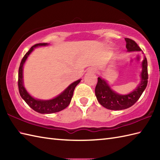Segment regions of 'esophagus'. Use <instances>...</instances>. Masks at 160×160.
<instances>
[{"mask_svg": "<svg viewBox=\"0 0 160 160\" xmlns=\"http://www.w3.org/2000/svg\"><path fill=\"white\" fill-rule=\"evenodd\" d=\"M92 71H93V72H96L97 69H92Z\"/></svg>", "mask_w": 160, "mask_h": 160, "instance_id": "esophagus-1", "label": "esophagus"}]
</instances>
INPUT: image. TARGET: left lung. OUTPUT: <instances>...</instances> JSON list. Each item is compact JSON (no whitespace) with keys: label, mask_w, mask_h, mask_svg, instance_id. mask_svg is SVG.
Masks as SVG:
<instances>
[{"label":"left lung","mask_w":160,"mask_h":160,"mask_svg":"<svg viewBox=\"0 0 160 160\" xmlns=\"http://www.w3.org/2000/svg\"><path fill=\"white\" fill-rule=\"evenodd\" d=\"M128 52L141 51L140 47L132 39L126 38ZM141 82L132 92L127 95H120L111 89L106 81L101 78H98L95 93L98 101L104 107L110 110H122L131 107L139 100L148 83V64L147 58L144 57L142 64Z\"/></svg>","instance_id":"obj_1"}]
</instances>
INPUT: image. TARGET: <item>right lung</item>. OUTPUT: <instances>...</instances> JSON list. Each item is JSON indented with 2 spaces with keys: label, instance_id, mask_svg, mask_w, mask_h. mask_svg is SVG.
I'll return each instance as SVG.
<instances>
[{
  "label": "right lung",
  "instance_id": "obj_1",
  "mask_svg": "<svg viewBox=\"0 0 160 160\" xmlns=\"http://www.w3.org/2000/svg\"><path fill=\"white\" fill-rule=\"evenodd\" d=\"M47 43H38L32 46L21 60L20 62L19 69H18V90L20 96L22 99L25 101V102L28 104L29 106L31 107L32 109L35 111L38 112L40 113H53L59 112L63 110L69 106L71 102V98H72L73 91L75 88L78 85L81 80H78L76 82L71 84L67 89L64 90L62 93H60L59 96L56 98H53L52 100H36L35 98L32 97L26 91L25 88L23 86V80H22V69L23 64L25 62V61L28 58V56L29 55L33 49L36 47L38 46H45L47 45Z\"/></svg>",
  "mask_w": 160,
  "mask_h": 160
}]
</instances>
